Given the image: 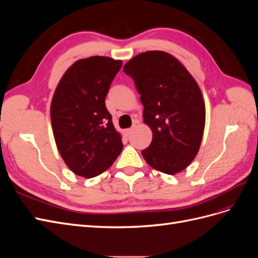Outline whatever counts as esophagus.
I'll list each match as a JSON object with an SVG mask.
<instances>
[{
    "instance_id": "obj_1",
    "label": "esophagus",
    "mask_w": 258,
    "mask_h": 258,
    "mask_svg": "<svg viewBox=\"0 0 258 258\" xmlns=\"http://www.w3.org/2000/svg\"><path fill=\"white\" fill-rule=\"evenodd\" d=\"M134 131V128H129V129H126L124 130V135H126L127 137H129L131 135V132Z\"/></svg>"
}]
</instances>
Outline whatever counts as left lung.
<instances>
[{
  "label": "left lung",
  "instance_id": "left-lung-1",
  "mask_svg": "<svg viewBox=\"0 0 258 258\" xmlns=\"http://www.w3.org/2000/svg\"><path fill=\"white\" fill-rule=\"evenodd\" d=\"M123 72L135 81L143 121L153 132L144 159L162 173L181 172L196 157L204 137L206 104L197 82L181 61L161 50L137 54Z\"/></svg>",
  "mask_w": 258,
  "mask_h": 258
}]
</instances>
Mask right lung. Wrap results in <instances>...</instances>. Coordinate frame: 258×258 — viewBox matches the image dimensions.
<instances>
[{"label":"right lung","instance_id":"add662e5","mask_svg":"<svg viewBox=\"0 0 258 258\" xmlns=\"http://www.w3.org/2000/svg\"><path fill=\"white\" fill-rule=\"evenodd\" d=\"M121 60L93 56L70 67L54 90L51 127L62 159L76 175L95 177L110 168L122 150L105 106V97Z\"/></svg>","mask_w":258,"mask_h":258}]
</instances>
